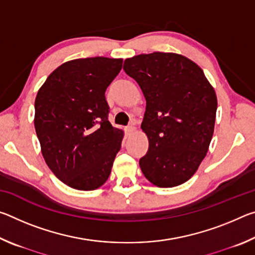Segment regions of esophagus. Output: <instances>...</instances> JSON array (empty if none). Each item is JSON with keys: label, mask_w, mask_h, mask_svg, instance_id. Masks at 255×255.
<instances>
[{"label": "esophagus", "mask_w": 255, "mask_h": 255, "mask_svg": "<svg viewBox=\"0 0 255 255\" xmlns=\"http://www.w3.org/2000/svg\"><path fill=\"white\" fill-rule=\"evenodd\" d=\"M125 130H126L127 135H130L131 132L135 131V127H133V126H128V127H126V129H125Z\"/></svg>", "instance_id": "esophagus-1"}]
</instances>
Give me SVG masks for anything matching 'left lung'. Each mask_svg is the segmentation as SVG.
Masks as SVG:
<instances>
[{
	"instance_id": "8db88e82",
	"label": "left lung",
	"mask_w": 255,
	"mask_h": 255,
	"mask_svg": "<svg viewBox=\"0 0 255 255\" xmlns=\"http://www.w3.org/2000/svg\"><path fill=\"white\" fill-rule=\"evenodd\" d=\"M124 71L146 100L141 130L148 150L140 170L159 188L180 185L196 173L214 135L217 97L204 72L175 53L140 54L125 59Z\"/></svg>"
}]
</instances>
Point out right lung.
Masks as SVG:
<instances>
[{
    "label": "right lung",
    "instance_id": "add662e5",
    "mask_svg": "<svg viewBox=\"0 0 255 255\" xmlns=\"http://www.w3.org/2000/svg\"><path fill=\"white\" fill-rule=\"evenodd\" d=\"M122 58H77L47 77L34 101V128L47 165L68 187L100 188L109 178L124 131L108 120L106 90Z\"/></svg>",
    "mask_w": 255,
    "mask_h": 255
}]
</instances>
